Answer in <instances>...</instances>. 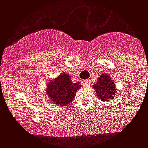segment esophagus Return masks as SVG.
I'll return each mask as SVG.
<instances>
[{
    "instance_id": "esophagus-1",
    "label": "esophagus",
    "mask_w": 148,
    "mask_h": 148,
    "mask_svg": "<svg viewBox=\"0 0 148 148\" xmlns=\"http://www.w3.org/2000/svg\"><path fill=\"white\" fill-rule=\"evenodd\" d=\"M83 85L85 87V88H88L90 86V81L89 80H84L83 81Z\"/></svg>"
}]
</instances>
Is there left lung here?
<instances>
[{
  "mask_svg": "<svg viewBox=\"0 0 148 148\" xmlns=\"http://www.w3.org/2000/svg\"><path fill=\"white\" fill-rule=\"evenodd\" d=\"M93 88L96 90L98 98L102 101L113 100L117 91L114 82L111 81L110 75L107 74L100 75L97 82L94 84Z\"/></svg>",
  "mask_w": 148,
  "mask_h": 148,
  "instance_id": "obj_1",
  "label": "left lung"
}]
</instances>
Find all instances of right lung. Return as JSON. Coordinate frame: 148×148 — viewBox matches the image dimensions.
<instances>
[{
  "instance_id": "right-lung-1",
  "label": "right lung",
  "mask_w": 148,
  "mask_h": 148,
  "mask_svg": "<svg viewBox=\"0 0 148 148\" xmlns=\"http://www.w3.org/2000/svg\"><path fill=\"white\" fill-rule=\"evenodd\" d=\"M81 87L80 82L73 83L71 76L63 72L55 79L48 81L47 94L53 103L64 107L73 101L76 92Z\"/></svg>"
}]
</instances>
